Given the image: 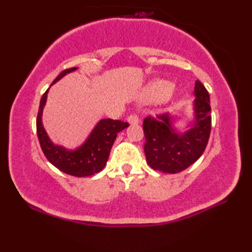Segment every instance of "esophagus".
Here are the masks:
<instances>
[{
    "label": "esophagus",
    "mask_w": 252,
    "mask_h": 252,
    "mask_svg": "<svg viewBox=\"0 0 252 252\" xmlns=\"http://www.w3.org/2000/svg\"><path fill=\"white\" fill-rule=\"evenodd\" d=\"M127 122L130 123L131 126H136L140 123V119H138V117L135 115H131L130 117H127Z\"/></svg>",
    "instance_id": "obj_1"
}]
</instances>
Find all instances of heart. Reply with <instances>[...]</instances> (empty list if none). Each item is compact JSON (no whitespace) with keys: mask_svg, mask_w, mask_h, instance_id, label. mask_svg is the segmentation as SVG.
I'll list each match as a JSON object with an SVG mask.
<instances>
[{"mask_svg":"<svg viewBox=\"0 0 252 252\" xmlns=\"http://www.w3.org/2000/svg\"><path fill=\"white\" fill-rule=\"evenodd\" d=\"M171 91V83L164 80H157L148 85L146 89V98L148 99H161L164 98L169 99L172 97Z\"/></svg>","mask_w":252,"mask_h":252,"instance_id":"obj_1","label":"heart"}]
</instances>
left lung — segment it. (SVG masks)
Returning a JSON list of instances; mask_svg holds the SVG:
<instances>
[{
	"label": "left lung",
	"mask_w": 252,
	"mask_h": 252,
	"mask_svg": "<svg viewBox=\"0 0 252 252\" xmlns=\"http://www.w3.org/2000/svg\"><path fill=\"white\" fill-rule=\"evenodd\" d=\"M194 96L191 116L185 118L183 126H178L183 117L170 114L158 116L157 120L152 117L144 120V152L154 170L179 173L196 162L205 152L211 131L210 96L199 81L195 83Z\"/></svg>",
	"instance_id": "8db88e82"
}]
</instances>
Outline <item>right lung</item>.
Returning <instances> with one entry per match:
<instances>
[{
    "instance_id": "right-lung-1",
    "label": "right lung",
    "mask_w": 252,
    "mask_h": 252,
    "mask_svg": "<svg viewBox=\"0 0 252 252\" xmlns=\"http://www.w3.org/2000/svg\"><path fill=\"white\" fill-rule=\"evenodd\" d=\"M77 69V67H73L61 72L51 87L68 73L76 71ZM50 88L42 96L36 118L37 137L45 157L57 169L78 178H84L100 172L108 161L110 149L114 145L118 133L129 126V123L119 120L100 119L81 145L76 148L58 145L51 140L42 121Z\"/></svg>"
}]
</instances>
